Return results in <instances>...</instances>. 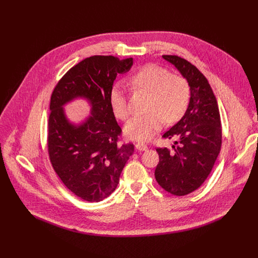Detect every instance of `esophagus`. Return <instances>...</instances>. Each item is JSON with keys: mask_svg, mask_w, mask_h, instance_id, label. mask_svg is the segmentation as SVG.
Wrapping results in <instances>:
<instances>
[{"mask_svg": "<svg viewBox=\"0 0 258 258\" xmlns=\"http://www.w3.org/2000/svg\"><path fill=\"white\" fill-rule=\"evenodd\" d=\"M136 148H137L139 151H146L147 149H148V146L143 144V143H137V144H136Z\"/></svg>", "mask_w": 258, "mask_h": 258, "instance_id": "esophagus-1", "label": "esophagus"}]
</instances>
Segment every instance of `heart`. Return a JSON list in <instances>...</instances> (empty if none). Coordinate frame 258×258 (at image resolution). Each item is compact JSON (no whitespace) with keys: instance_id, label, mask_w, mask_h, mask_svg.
I'll use <instances>...</instances> for the list:
<instances>
[{"instance_id":"b5f03b06","label":"heart","mask_w":258,"mask_h":258,"mask_svg":"<svg viewBox=\"0 0 258 258\" xmlns=\"http://www.w3.org/2000/svg\"><path fill=\"white\" fill-rule=\"evenodd\" d=\"M131 84L150 94L148 113L138 115L127 122L124 134L132 140L148 141L162 126L164 121L173 123L186 113L191 100L188 81L156 64L141 67L130 79ZM110 107L114 116L126 120L131 115L127 97L121 86H114L109 95Z\"/></svg>"}]
</instances>
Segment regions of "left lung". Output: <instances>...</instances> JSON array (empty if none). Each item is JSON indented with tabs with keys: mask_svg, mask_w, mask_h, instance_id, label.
Segmentation results:
<instances>
[{
	"mask_svg": "<svg viewBox=\"0 0 258 258\" xmlns=\"http://www.w3.org/2000/svg\"><path fill=\"white\" fill-rule=\"evenodd\" d=\"M162 57L188 81L191 100L185 115L162 136L177 141L173 151L156 149L155 178L166 192L185 196L197 190L212 170L222 147V123L216 98L203 73L178 56Z\"/></svg>",
	"mask_w": 258,
	"mask_h": 258,
	"instance_id": "left-lung-1",
	"label": "left lung"
}]
</instances>
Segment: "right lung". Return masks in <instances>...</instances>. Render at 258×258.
I'll list each match as a JSON object with an SVG mask.
<instances>
[{
  "instance_id": "1",
  "label": "right lung",
  "mask_w": 258,
  "mask_h": 258,
  "mask_svg": "<svg viewBox=\"0 0 258 258\" xmlns=\"http://www.w3.org/2000/svg\"><path fill=\"white\" fill-rule=\"evenodd\" d=\"M133 58L92 56L70 68L55 87L50 102L48 152L62 182L78 197L99 202L117 187L120 173L133 155V144L118 145L121 128L110 107L109 95L119 73ZM77 97L91 104V115L81 125L67 119L62 106Z\"/></svg>"
}]
</instances>
